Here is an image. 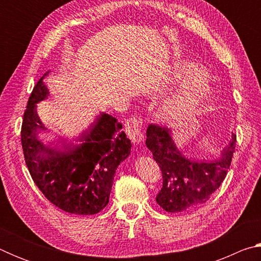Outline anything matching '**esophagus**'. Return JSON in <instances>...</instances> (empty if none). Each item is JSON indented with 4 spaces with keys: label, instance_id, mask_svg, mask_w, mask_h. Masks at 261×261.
<instances>
[{
    "label": "esophagus",
    "instance_id": "34e87169",
    "mask_svg": "<svg viewBox=\"0 0 261 261\" xmlns=\"http://www.w3.org/2000/svg\"><path fill=\"white\" fill-rule=\"evenodd\" d=\"M125 132L129 138L136 144L144 140L143 121L138 116H134L125 122Z\"/></svg>",
    "mask_w": 261,
    "mask_h": 261
}]
</instances>
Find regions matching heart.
<instances>
[{"instance_id":"b5f03b06","label":"heart","mask_w":261,"mask_h":261,"mask_svg":"<svg viewBox=\"0 0 261 261\" xmlns=\"http://www.w3.org/2000/svg\"><path fill=\"white\" fill-rule=\"evenodd\" d=\"M206 78V70L194 62L175 63L170 71V81L180 87L159 105L155 113L158 120L175 123L196 114L212 95Z\"/></svg>"}]
</instances>
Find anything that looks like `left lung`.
<instances>
[{
    "label": "left lung",
    "instance_id": "left-lung-1",
    "mask_svg": "<svg viewBox=\"0 0 261 261\" xmlns=\"http://www.w3.org/2000/svg\"><path fill=\"white\" fill-rule=\"evenodd\" d=\"M146 146L153 153L162 173V188L156 202L169 213L191 210L210 199L226 178L235 152L236 135L212 161L188 159L175 145L171 131L165 126L149 124Z\"/></svg>",
    "mask_w": 261,
    "mask_h": 261
}]
</instances>
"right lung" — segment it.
<instances>
[{"label":"right lung","instance_id":"obj_1","mask_svg":"<svg viewBox=\"0 0 261 261\" xmlns=\"http://www.w3.org/2000/svg\"><path fill=\"white\" fill-rule=\"evenodd\" d=\"M49 72V71H48ZM39 79L30 95L21 124V146L31 177L53 205L68 213L92 215L109 202L118 165L129 156L131 143L112 115L100 113L79 137L78 145L62 143L51 147L39 140L46 130L37 114V103L49 95Z\"/></svg>","mask_w":261,"mask_h":261}]
</instances>
